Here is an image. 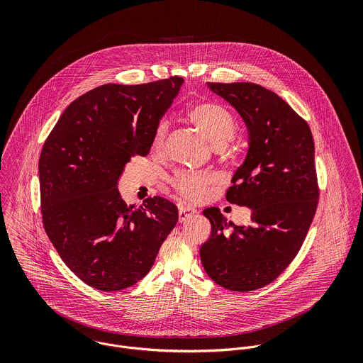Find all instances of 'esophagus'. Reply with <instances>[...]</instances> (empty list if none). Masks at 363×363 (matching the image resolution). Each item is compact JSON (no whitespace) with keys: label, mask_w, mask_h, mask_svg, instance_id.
Here are the masks:
<instances>
[{"label":"esophagus","mask_w":363,"mask_h":363,"mask_svg":"<svg viewBox=\"0 0 363 363\" xmlns=\"http://www.w3.org/2000/svg\"><path fill=\"white\" fill-rule=\"evenodd\" d=\"M197 211L194 208L190 207H180L179 208V220L183 222L186 220L187 218H190L191 215H194Z\"/></svg>","instance_id":"34e87169"}]
</instances>
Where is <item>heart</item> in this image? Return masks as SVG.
Listing matches in <instances>:
<instances>
[{
    "mask_svg": "<svg viewBox=\"0 0 363 363\" xmlns=\"http://www.w3.org/2000/svg\"><path fill=\"white\" fill-rule=\"evenodd\" d=\"M187 118L207 137L208 140L220 150L238 133V120L235 114L218 102H199L187 110ZM169 124L160 120L156 124L151 148L156 154H162L166 148ZM216 180L211 172H190L180 170L170 177V184L176 193L190 201H201L207 196L208 189Z\"/></svg>",
    "mask_w": 363,
    "mask_h": 363,
    "instance_id": "1",
    "label": "heart"
}]
</instances>
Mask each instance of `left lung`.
Masks as SVG:
<instances>
[{
	"mask_svg": "<svg viewBox=\"0 0 363 363\" xmlns=\"http://www.w3.org/2000/svg\"><path fill=\"white\" fill-rule=\"evenodd\" d=\"M208 86L240 113L249 128V152L225 197L253 213L249 226H238L219 208H207L204 215L212 230L200 256L218 285L249 292L277 279L306 239L320 194L314 141L306 120L264 86Z\"/></svg>",
	"mask_w": 363,
	"mask_h": 363,
	"instance_id": "obj_1",
	"label": "left lung"
}]
</instances>
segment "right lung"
<instances>
[{"mask_svg": "<svg viewBox=\"0 0 363 363\" xmlns=\"http://www.w3.org/2000/svg\"><path fill=\"white\" fill-rule=\"evenodd\" d=\"M183 79L106 84L69 104L39 159L45 230L86 285L121 291L143 279L177 222V208L150 197L128 206L117 190L125 163L150 154L156 124Z\"/></svg>", "mask_w": 363, "mask_h": 363, "instance_id": "1", "label": "right lung"}]
</instances>
